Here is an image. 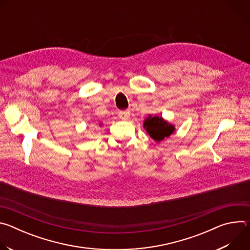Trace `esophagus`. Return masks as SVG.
Segmentation results:
<instances>
[{"mask_svg":"<svg viewBox=\"0 0 250 250\" xmlns=\"http://www.w3.org/2000/svg\"><path fill=\"white\" fill-rule=\"evenodd\" d=\"M129 116H130V112H129L128 110L120 112V118H121L122 120H128Z\"/></svg>","mask_w":250,"mask_h":250,"instance_id":"34e87169","label":"esophagus"}]
</instances>
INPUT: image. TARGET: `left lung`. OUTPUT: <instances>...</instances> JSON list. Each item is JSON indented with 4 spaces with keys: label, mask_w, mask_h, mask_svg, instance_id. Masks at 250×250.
Segmentation results:
<instances>
[{
    "label": "left lung",
    "mask_w": 250,
    "mask_h": 250,
    "mask_svg": "<svg viewBox=\"0 0 250 250\" xmlns=\"http://www.w3.org/2000/svg\"><path fill=\"white\" fill-rule=\"evenodd\" d=\"M144 126L145 128H146V131L148 132V134L156 141H160L165 137H168L169 135H171V133L175 129L173 125L163 121L162 118H159L156 116L148 117L145 121Z\"/></svg>",
    "instance_id": "1"
}]
</instances>
